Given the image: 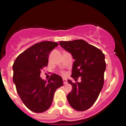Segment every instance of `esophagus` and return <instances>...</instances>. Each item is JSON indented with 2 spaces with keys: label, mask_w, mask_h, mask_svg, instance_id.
<instances>
[{
  "label": "esophagus",
  "mask_w": 126,
  "mask_h": 126,
  "mask_svg": "<svg viewBox=\"0 0 126 126\" xmlns=\"http://www.w3.org/2000/svg\"><path fill=\"white\" fill-rule=\"evenodd\" d=\"M63 83H64V84H67V80L65 79H63Z\"/></svg>",
  "instance_id": "esophagus-1"
}]
</instances>
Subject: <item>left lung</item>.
I'll return each mask as SVG.
<instances>
[{"mask_svg":"<svg viewBox=\"0 0 126 126\" xmlns=\"http://www.w3.org/2000/svg\"><path fill=\"white\" fill-rule=\"evenodd\" d=\"M59 45L71 53L73 59L72 75L75 79L81 77V81L73 83V90L67 95L70 105L76 110L84 111L90 109L98 97L104 83L106 69L105 55L98 48L83 40L60 42Z\"/></svg>","mask_w":126,"mask_h":126,"instance_id":"left-lung-1","label":"left lung"}]
</instances>
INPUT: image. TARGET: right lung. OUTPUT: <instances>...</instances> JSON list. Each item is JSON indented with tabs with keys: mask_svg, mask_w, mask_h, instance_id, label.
I'll return each instance as SVG.
<instances>
[{
	"mask_svg": "<svg viewBox=\"0 0 126 126\" xmlns=\"http://www.w3.org/2000/svg\"><path fill=\"white\" fill-rule=\"evenodd\" d=\"M56 42L36 43L17 57L13 65V82L25 106L32 112L42 113L49 109L55 90L63 85L62 78L52 74L48 81L40 77L47 65L49 53L58 46Z\"/></svg>",
	"mask_w": 126,
	"mask_h": 126,
	"instance_id": "add662e5",
	"label": "right lung"
}]
</instances>
